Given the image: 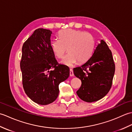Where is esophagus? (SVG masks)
Here are the masks:
<instances>
[{
	"label": "esophagus",
	"mask_w": 132,
	"mask_h": 132,
	"mask_svg": "<svg viewBox=\"0 0 132 132\" xmlns=\"http://www.w3.org/2000/svg\"><path fill=\"white\" fill-rule=\"evenodd\" d=\"M70 77H73L74 76L73 70H72V69H70Z\"/></svg>",
	"instance_id": "esophagus-1"
}]
</instances>
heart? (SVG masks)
<instances>
[{
  "label": "heart",
  "instance_id": "heart-1",
  "mask_svg": "<svg viewBox=\"0 0 132 132\" xmlns=\"http://www.w3.org/2000/svg\"><path fill=\"white\" fill-rule=\"evenodd\" d=\"M59 38L51 41L50 46L56 57L62 58L69 52L61 63L69 67L77 63L85 62L90 58L95 46L94 38L91 34L83 30L67 29L59 32Z\"/></svg>",
  "mask_w": 132,
  "mask_h": 132
}]
</instances>
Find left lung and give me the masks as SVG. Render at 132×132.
Returning <instances> with one entry per match:
<instances>
[{
    "label": "left lung",
    "mask_w": 132,
    "mask_h": 132,
    "mask_svg": "<svg viewBox=\"0 0 132 132\" xmlns=\"http://www.w3.org/2000/svg\"><path fill=\"white\" fill-rule=\"evenodd\" d=\"M73 71L82 82L77 91L80 99L91 103L104 97L111 88L115 71L112 54L105 41L101 40L92 57Z\"/></svg>",
    "instance_id": "left-lung-1"
}]
</instances>
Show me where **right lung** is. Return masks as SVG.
Returning <instances> with one entry per match:
<instances>
[{
  "instance_id": "right-lung-1",
  "label": "right lung",
  "mask_w": 132,
  "mask_h": 132,
  "mask_svg": "<svg viewBox=\"0 0 132 132\" xmlns=\"http://www.w3.org/2000/svg\"><path fill=\"white\" fill-rule=\"evenodd\" d=\"M52 33L48 29H36L22 47L20 69L24 91L40 105L54 102L59 94V85L70 75L69 67L55 60L50 46Z\"/></svg>"
}]
</instances>
